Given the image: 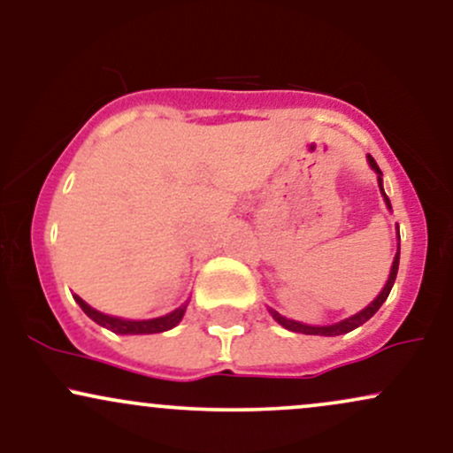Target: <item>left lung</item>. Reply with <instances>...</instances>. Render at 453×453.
I'll list each match as a JSON object with an SVG mask.
<instances>
[{"label": "left lung", "instance_id": "8db88e82", "mask_svg": "<svg viewBox=\"0 0 453 453\" xmlns=\"http://www.w3.org/2000/svg\"><path fill=\"white\" fill-rule=\"evenodd\" d=\"M368 164H371V168L377 173V180H379V189H381V196L383 200H386L388 209L392 211V204H389V197L386 196V191H383V180H381V170H379L377 161L368 155ZM398 241H400V232H398ZM398 262H400V242H398V249H396V256H394V262H392V270H389V277H388V283L386 288L381 289V294L377 296L375 300H372L371 304L366 306V309H362L360 313L347 317V319L339 321V324H332V326H306V324H300V321H294V319H288V317H283L280 313H277L274 309H268L270 315L274 317V321H279L280 326L288 327V330L292 332H300V334H315V336H339V334H347V332L356 330V327H360L362 324H366L368 319H371L372 315L377 313L379 309H381V304L386 303L389 292H392V285L394 280H396V273H398Z\"/></svg>", "mask_w": 453, "mask_h": 453}]
</instances>
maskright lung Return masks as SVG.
I'll return each instance as SVG.
<instances>
[{
	"mask_svg": "<svg viewBox=\"0 0 453 453\" xmlns=\"http://www.w3.org/2000/svg\"><path fill=\"white\" fill-rule=\"evenodd\" d=\"M74 300L81 304V309L85 311L87 315L91 317L96 324H100L108 330H112L114 334H155V332H165L173 330V327L183 319L187 304L179 306V309L173 311V313L164 315V317H155V319H142V321H134V319H121V317H112V315H104L100 311L91 309L89 304L85 303L82 298L74 296Z\"/></svg>",
	"mask_w": 453,
	"mask_h": 453,
	"instance_id": "right-lung-1",
	"label": "right lung"
}]
</instances>
